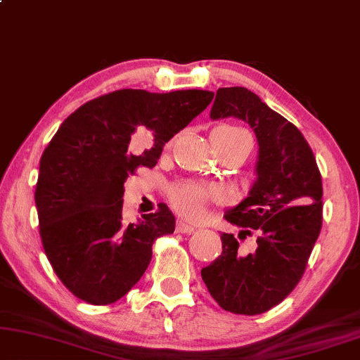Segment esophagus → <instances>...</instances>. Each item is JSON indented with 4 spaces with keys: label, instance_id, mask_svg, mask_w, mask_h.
<instances>
[{
    "label": "esophagus",
    "instance_id": "esophagus-1",
    "mask_svg": "<svg viewBox=\"0 0 360 360\" xmlns=\"http://www.w3.org/2000/svg\"><path fill=\"white\" fill-rule=\"evenodd\" d=\"M194 230H195V229L193 227V225L186 224L184 220H177V224H176V232H179V233H193Z\"/></svg>",
    "mask_w": 360,
    "mask_h": 360
}]
</instances>
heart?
I'll return each instance as SVG.
<instances>
[{
  "mask_svg": "<svg viewBox=\"0 0 360 360\" xmlns=\"http://www.w3.org/2000/svg\"><path fill=\"white\" fill-rule=\"evenodd\" d=\"M214 145L219 151L252 148V138L238 127H220L214 131ZM169 200L177 214L189 220L202 217L209 202H222L224 191L215 186H204L193 181H181L169 189Z\"/></svg>",
  "mask_w": 360,
  "mask_h": 360,
  "instance_id": "1",
  "label": "heart"
}]
</instances>
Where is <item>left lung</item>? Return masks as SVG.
Masks as SVG:
<instances>
[{
	"mask_svg": "<svg viewBox=\"0 0 360 360\" xmlns=\"http://www.w3.org/2000/svg\"><path fill=\"white\" fill-rule=\"evenodd\" d=\"M227 117L253 128L258 161L248 198L224 217L242 229L238 238L255 233L257 248L243 253L233 233H222V253L200 275L220 308L255 316L281 303L300 283L323 225V183L301 131L257 94L219 89L210 118Z\"/></svg>",
	"mask_w": 360,
	"mask_h": 360,
	"instance_id": "left-lung-1",
	"label": "left lung"
}]
</instances>
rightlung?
I'll list each match as a JSON object with an SVG mask.
<instances>
[{
  "instance_id": "obj_1",
  "label": "right lung",
  "mask_w": 360,
  "mask_h": 360,
  "mask_svg": "<svg viewBox=\"0 0 360 360\" xmlns=\"http://www.w3.org/2000/svg\"><path fill=\"white\" fill-rule=\"evenodd\" d=\"M209 90L151 94L123 89L90 100L64 120L42 153L36 207L42 247L72 295L112 304L138 283L158 237L174 232L166 204L136 224L123 220V184L138 166L155 167L162 146L212 102ZM153 136L140 155L131 140Z\"/></svg>"
}]
</instances>
